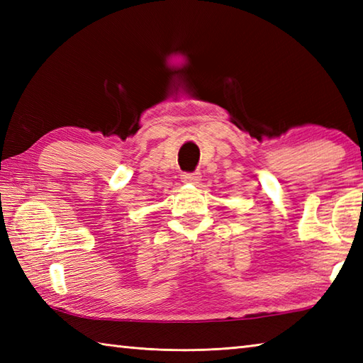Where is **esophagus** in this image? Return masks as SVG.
I'll return each instance as SVG.
<instances>
[{"mask_svg": "<svg viewBox=\"0 0 363 363\" xmlns=\"http://www.w3.org/2000/svg\"><path fill=\"white\" fill-rule=\"evenodd\" d=\"M199 179H201V173H199V172H195V173H184V174H182V182L196 184Z\"/></svg>", "mask_w": 363, "mask_h": 363, "instance_id": "1", "label": "esophagus"}]
</instances>
